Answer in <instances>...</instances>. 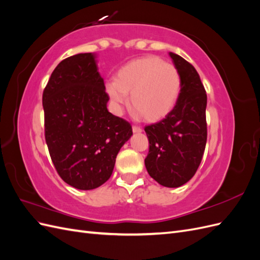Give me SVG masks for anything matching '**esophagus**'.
Returning a JSON list of instances; mask_svg holds the SVG:
<instances>
[{
    "label": "esophagus",
    "mask_w": 260,
    "mask_h": 260,
    "mask_svg": "<svg viewBox=\"0 0 260 260\" xmlns=\"http://www.w3.org/2000/svg\"><path fill=\"white\" fill-rule=\"evenodd\" d=\"M132 131H133V133H141L142 132V129H141L140 127H136V125H133Z\"/></svg>",
    "instance_id": "1"
}]
</instances>
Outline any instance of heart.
I'll return each instance as SVG.
<instances>
[{"mask_svg":"<svg viewBox=\"0 0 260 260\" xmlns=\"http://www.w3.org/2000/svg\"><path fill=\"white\" fill-rule=\"evenodd\" d=\"M106 93L119 113L127 104L147 122H157L175 108L181 90L178 69L157 56L132 59L116 73L114 82L106 84Z\"/></svg>","mask_w":260,"mask_h":260,"instance_id":"heart-1","label":"heart"}]
</instances>
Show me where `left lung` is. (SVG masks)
Segmentation results:
<instances>
[{
  "label": "left lung",
  "instance_id": "left-lung-1",
  "mask_svg": "<svg viewBox=\"0 0 260 260\" xmlns=\"http://www.w3.org/2000/svg\"><path fill=\"white\" fill-rule=\"evenodd\" d=\"M169 56L180 74L181 90L172 112L144 129L149 142L145 167L160 185L179 187L195 175L205 151L207 95L190 62L175 53Z\"/></svg>",
  "mask_w": 260,
  "mask_h": 260
}]
</instances>
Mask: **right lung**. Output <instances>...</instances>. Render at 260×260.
I'll return each instance as SVG.
<instances>
[{"mask_svg": "<svg viewBox=\"0 0 260 260\" xmlns=\"http://www.w3.org/2000/svg\"><path fill=\"white\" fill-rule=\"evenodd\" d=\"M96 55L61 60L43 91L45 141L59 177L78 190L111 178L116 157L132 136L128 121L108 112Z\"/></svg>", "mask_w": 260, "mask_h": 260, "instance_id": "obj_1", "label": "right lung"}]
</instances>
